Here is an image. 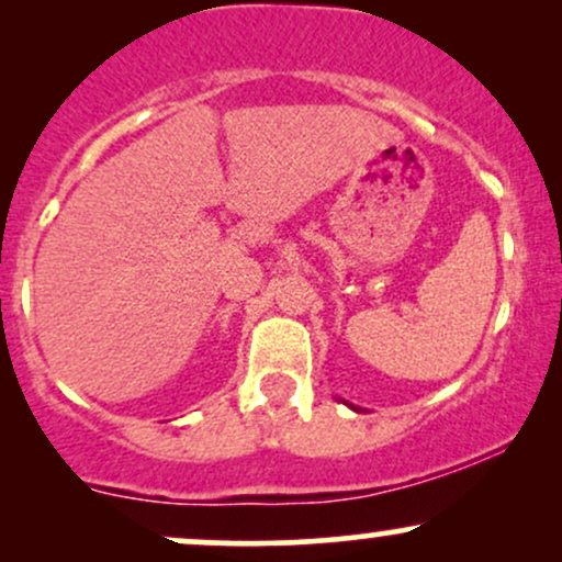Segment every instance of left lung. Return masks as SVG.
Wrapping results in <instances>:
<instances>
[{
  "mask_svg": "<svg viewBox=\"0 0 562 562\" xmlns=\"http://www.w3.org/2000/svg\"><path fill=\"white\" fill-rule=\"evenodd\" d=\"M348 406H351V409H353V412H362V409H359V406H353V404H348Z\"/></svg>",
  "mask_w": 562,
  "mask_h": 562,
  "instance_id": "8db88e82",
  "label": "left lung"
}]
</instances>
